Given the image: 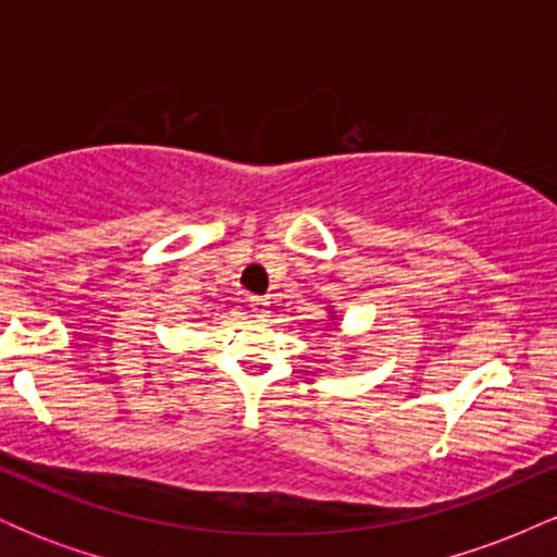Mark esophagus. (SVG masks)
<instances>
[{
	"mask_svg": "<svg viewBox=\"0 0 557 557\" xmlns=\"http://www.w3.org/2000/svg\"><path fill=\"white\" fill-rule=\"evenodd\" d=\"M251 311H253V314H257L259 319L270 317V300H267V298H259V296H253V298H251Z\"/></svg>",
	"mask_w": 557,
	"mask_h": 557,
	"instance_id": "34e87169",
	"label": "esophagus"
}]
</instances>
